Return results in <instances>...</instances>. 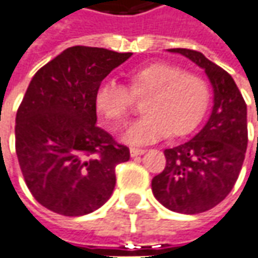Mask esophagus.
I'll list each match as a JSON object with an SVG mask.
<instances>
[{"label":"esophagus","instance_id":"esophagus-1","mask_svg":"<svg viewBox=\"0 0 258 258\" xmlns=\"http://www.w3.org/2000/svg\"><path fill=\"white\" fill-rule=\"evenodd\" d=\"M144 152H145V150H143V148H134V147H131V148H130V155H131V157L143 155Z\"/></svg>","mask_w":258,"mask_h":258}]
</instances>
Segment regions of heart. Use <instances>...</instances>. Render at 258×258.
Returning a JSON list of instances; mask_svg holds the SVG:
<instances>
[{"label": "heart", "instance_id": "1", "mask_svg": "<svg viewBox=\"0 0 258 258\" xmlns=\"http://www.w3.org/2000/svg\"><path fill=\"white\" fill-rule=\"evenodd\" d=\"M128 90L134 97L148 93L143 106L145 114L130 125L122 141L147 145L161 138L190 133L202 120L209 104V86L195 73H186L169 63H151L128 75ZM124 86L106 80L97 87L94 103L111 128L125 122L133 97Z\"/></svg>", "mask_w": 258, "mask_h": 258}]
</instances>
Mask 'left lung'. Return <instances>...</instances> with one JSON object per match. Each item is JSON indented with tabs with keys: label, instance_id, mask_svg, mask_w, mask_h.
I'll return each instance as SVG.
<instances>
[{
	"label": "left lung",
	"instance_id": "1",
	"mask_svg": "<svg viewBox=\"0 0 258 258\" xmlns=\"http://www.w3.org/2000/svg\"><path fill=\"white\" fill-rule=\"evenodd\" d=\"M202 68L213 87L209 120L192 140L165 150L164 171L152 178V194L166 209L195 215L230 194L247 148V106L233 78L203 53L168 49Z\"/></svg>",
	"mask_w": 258,
	"mask_h": 258
}]
</instances>
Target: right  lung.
Masks as SVG:
<instances>
[{"label":"right lung","instance_id":"add662e5","mask_svg":"<svg viewBox=\"0 0 258 258\" xmlns=\"http://www.w3.org/2000/svg\"><path fill=\"white\" fill-rule=\"evenodd\" d=\"M133 53L72 46L35 73L15 118V150L33 198L63 216L101 208L130 150L96 125V90Z\"/></svg>","mask_w":258,"mask_h":258}]
</instances>
